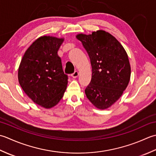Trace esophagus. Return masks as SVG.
<instances>
[{"instance_id": "34e87169", "label": "esophagus", "mask_w": 156, "mask_h": 156, "mask_svg": "<svg viewBox=\"0 0 156 156\" xmlns=\"http://www.w3.org/2000/svg\"><path fill=\"white\" fill-rule=\"evenodd\" d=\"M79 76V72L77 71H75L73 73V74H71V77H73V78H76V77H77Z\"/></svg>"}]
</instances>
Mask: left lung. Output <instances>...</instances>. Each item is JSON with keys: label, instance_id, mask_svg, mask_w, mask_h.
Wrapping results in <instances>:
<instances>
[{"label": "left lung", "instance_id": "1", "mask_svg": "<svg viewBox=\"0 0 156 156\" xmlns=\"http://www.w3.org/2000/svg\"><path fill=\"white\" fill-rule=\"evenodd\" d=\"M76 38L90 58L92 76L85 92L100 110H106L121 97L131 78V66L125 48L112 35L104 30L79 34Z\"/></svg>", "mask_w": 156, "mask_h": 156}]
</instances>
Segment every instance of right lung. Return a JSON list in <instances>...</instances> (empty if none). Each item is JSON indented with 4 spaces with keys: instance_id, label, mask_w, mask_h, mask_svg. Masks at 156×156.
Masks as SVG:
<instances>
[{
    "instance_id": "add662e5",
    "label": "right lung",
    "mask_w": 156,
    "mask_h": 156,
    "mask_svg": "<svg viewBox=\"0 0 156 156\" xmlns=\"http://www.w3.org/2000/svg\"><path fill=\"white\" fill-rule=\"evenodd\" d=\"M64 38L38 37L25 51L18 69V80L27 96L44 108L55 106L64 96L68 77L57 52Z\"/></svg>"
}]
</instances>
